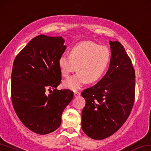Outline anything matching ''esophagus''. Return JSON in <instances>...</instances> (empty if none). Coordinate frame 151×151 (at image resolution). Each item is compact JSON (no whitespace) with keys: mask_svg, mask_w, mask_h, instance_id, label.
<instances>
[{"mask_svg":"<svg viewBox=\"0 0 151 151\" xmlns=\"http://www.w3.org/2000/svg\"><path fill=\"white\" fill-rule=\"evenodd\" d=\"M80 92H78V91H76L74 92V96L75 97H78L79 96H80Z\"/></svg>","mask_w":151,"mask_h":151,"instance_id":"34e87169","label":"esophagus"}]
</instances>
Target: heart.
Returning a JSON list of instances; mask_svg holds the SVG:
<instances>
[{
	"mask_svg": "<svg viewBox=\"0 0 151 151\" xmlns=\"http://www.w3.org/2000/svg\"><path fill=\"white\" fill-rule=\"evenodd\" d=\"M111 59L109 49L92 42H83L74 46L70 55L63 54L59 59V66L63 77L78 73L64 81L67 88L76 90L86 82H96L105 73Z\"/></svg>",
	"mask_w": 151,
	"mask_h": 151,
	"instance_id": "b5f03b06",
	"label": "heart"
}]
</instances>
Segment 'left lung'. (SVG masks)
<instances>
[{
	"label": "left lung",
	"instance_id": "obj_1",
	"mask_svg": "<svg viewBox=\"0 0 151 151\" xmlns=\"http://www.w3.org/2000/svg\"><path fill=\"white\" fill-rule=\"evenodd\" d=\"M111 61L105 76L93 86L83 90L86 105L82 127L94 140L115 133L128 118L135 99V71L122 45L110 41Z\"/></svg>",
	"mask_w": 151,
	"mask_h": 151
}]
</instances>
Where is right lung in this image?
<instances>
[{"mask_svg": "<svg viewBox=\"0 0 151 151\" xmlns=\"http://www.w3.org/2000/svg\"><path fill=\"white\" fill-rule=\"evenodd\" d=\"M62 37L39 35L16 56L11 73V101L20 121L38 134L59 128L65 108L73 98L61 82L59 59L66 49ZM48 91L50 94L48 95Z\"/></svg>", "mask_w": 151, "mask_h": 151, "instance_id": "obj_1", "label": "right lung"}]
</instances>
